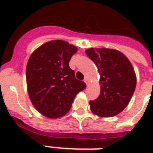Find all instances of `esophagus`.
Returning a JSON list of instances; mask_svg holds the SVG:
<instances>
[{
  "label": "esophagus",
  "instance_id": "esophagus-1",
  "mask_svg": "<svg viewBox=\"0 0 153 153\" xmlns=\"http://www.w3.org/2000/svg\"><path fill=\"white\" fill-rule=\"evenodd\" d=\"M84 82H85V83L86 84V86H88L89 84H90V81H89V79H86V78L84 79Z\"/></svg>",
  "mask_w": 153,
  "mask_h": 153
}]
</instances>
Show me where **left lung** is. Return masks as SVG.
Masks as SVG:
<instances>
[{"mask_svg": "<svg viewBox=\"0 0 153 153\" xmlns=\"http://www.w3.org/2000/svg\"><path fill=\"white\" fill-rule=\"evenodd\" d=\"M86 54L100 74V95L90 101L91 111L102 117L120 114L128 105L136 88L137 77L131 62L114 49L90 48Z\"/></svg>", "mask_w": 153, "mask_h": 153, "instance_id": "8db88e82", "label": "left lung"}]
</instances>
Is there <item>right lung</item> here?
Returning a JSON list of instances; mask_svg holds the SVG:
<instances>
[{
	"label": "right lung",
	"mask_w": 153,
	"mask_h": 153,
	"mask_svg": "<svg viewBox=\"0 0 153 153\" xmlns=\"http://www.w3.org/2000/svg\"><path fill=\"white\" fill-rule=\"evenodd\" d=\"M78 49L67 41L55 39L35 50L26 67L27 90L34 107L44 116L57 118L71 108L75 96L86 87L69 67Z\"/></svg>",
	"instance_id": "right-lung-1"
}]
</instances>
